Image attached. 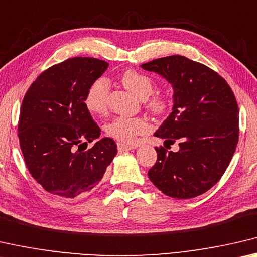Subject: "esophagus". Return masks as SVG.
Wrapping results in <instances>:
<instances>
[{"instance_id": "obj_1", "label": "esophagus", "mask_w": 257, "mask_h": 257, "mask_svg": "<svg viewBox=\"0 0 257 257\" xmlns=\"http://www.w3.org/2000/svg\"><path fill=\"white\" fill-rule=\"evenodd\" d=\"M117 148H118L119 151H124V150H131L136 148V146H132V145H125V144H120L118 142L117 144Z\"/></svg>"}]
</instances>
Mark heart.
<instances>
[{"label": "heart", "mask_w": 257, "mask_h": 257, "mask_svg": "<svg viewBox=\"0 0 257 257\" xmlns=\"http://www.w3.org/2000/svg\"><path fill=\"white\" fill-rule=\"evenodd\" d=\"M121 83L140 100H145L146 107L155 115H161L168 108L170 101L164 94H152L154 83L144 74L136 70H126L121 75ZM110 92V84L106 78L100 77L91 84L86 91L84 103L87 110L96 115H102L107 110L108 95ZM151 126L145 117L118 116L106 125L104 131L113 140L120 144H131L138 136L148 133Z\"/></svg>", "instance_id": "b5f03b06"}]
</instances>
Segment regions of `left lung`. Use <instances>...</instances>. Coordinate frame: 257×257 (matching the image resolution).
<instances>
[{
    "instance_id": "1",
    "label": "left lung",
    "mask_w": 257,
    "mask_h": 257,
    "mask_svg": "<svg viewBox=\"0 0 257 257\" xmlns=\"http://www.w3.org/2000/svg\"><path fill=\"white\" fill-rule=\"evenodd\" d=\"M166 78L174 90L170 116L154 136L165 139L155 148L151 182L172 198L189 199L209 190L224 174L239 138V109L223 77L200 62L168 56L141 65ZM178 142L180 149L168 151Z\"/></svg>"
}]
</instances>
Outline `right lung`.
I'll return each mask as SVG.
<instances>
[{
	"instance_id": "right-lung-1",
	"label": "right lung",
	"mask_w": 257,
	"mask_h": 257,
	"mask_svg": "<svg viewBox=\"0 0 257 257\" xmlns=\"http://www.w3.org/2000/svg\"><path fill=\"white\" fill-rule=\"evenodd\" d=\"M107 68L108 62L96 58L67 59L44 70L24 96L20 149L29 173L53 195L75 198L91 191L116 156L117 146L110 138L86 150L101 130L84 99Z\"/></svg>"
}]
</instances>
